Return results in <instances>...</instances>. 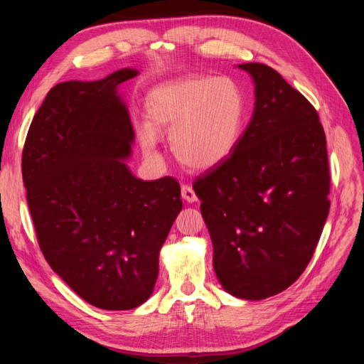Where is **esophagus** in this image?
<instances>
[{"label": "esophagus", "mask_w": 364, "mask_h": 364, "mask_svg": "<svg viewBox=\"0 0 364 364\" xmlns=\"http://www.w3.org/2000/svg\"><path fill=\"white\" fill-rule=\"evenodd\" d=\"M181 193H182V199L186 200L188 203L197 202V196H196V193H194L191 185H182Z\"/></svg>", "instance_id": "obj_1"}]
</instances>
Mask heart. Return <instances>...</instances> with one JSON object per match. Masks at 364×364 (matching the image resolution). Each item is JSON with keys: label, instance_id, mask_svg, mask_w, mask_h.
Masks as SVG:
<instances>
[{"label": "heart", "instance_id": "obj_1", "mask_svg": "<svg viewBox=\"0 0 364 364\" xmlns=\"http://www.w3.org/2000/svg\"><path fill=\"white\" fill-rule=\"evenodd\" d=\"M149 127L141 129L144 149L156 134L170 135L173 153L186 167L208 170L225 162L240 144L246 97L230 77H185L162 83L146 100Z\"/></svg>", "mask_w": 364, "mask_h": 364}]
</instances>
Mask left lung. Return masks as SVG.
I'll list each match as a JSON object with an SVG mask.
<instances>
[{
    "label": "left lung",
    "instance_id": "8db88e82",
    "mask_svg": "<svg viewBox=\"0 0 364 364\" xmlns=\"http://www.w3.org/2000/svg\"><path fill=\"white\" fill-rule=\"evenodd\" d=\"M255 109L235 151L194 181L213 264L232 296L261 301L310 262L329 213L323 127L313 105L264 63H241Z\"/></svg>",
    "mask_w": 364,
    "mask_h": 364
}]
</instances>
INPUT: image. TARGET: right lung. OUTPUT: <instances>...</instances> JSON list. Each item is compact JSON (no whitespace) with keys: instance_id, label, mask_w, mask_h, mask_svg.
<instances>
[{"instance_id":"add662e5","label":"right lung","mask_w":364,"mask_h":364,"mask_svg":"<svg viewBox=\"0 0 364 364\" xmlns=\"http://www.w3.org/2000/svg\"><path fill=\"white\" fill-rule=\"evenodd\" d=\"M134 68L102 80L51 87L23 150V179L39 247L83 301L102 310L144 304L159 250L182 209L170 176L141 181L124 159L135 138L118 85Z\"/></svg>"}]
</instances>
